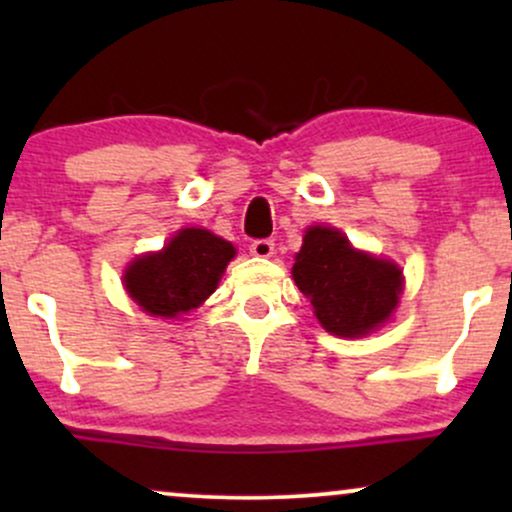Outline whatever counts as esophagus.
Wrapping results in <instances>:
<instances>
[{"mask_svg": "<svg viewBox=\"0 0 512 512\" xmlns=\"http://www.w3.org/2000/svg\"><path fill=\"white\" fill-rule=\"evenodd\" d=\"M250 252L255 257H272L274 255V240L269 238H260V240H252L250 243Z\"/></svg>", "mask_w": 512, "mask_h": 512, "instance_id": "esophagus-1", "label": "esophagus"}]
</instances>
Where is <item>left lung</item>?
Wrapping results in <instances>:
<instances>
[{
	"label": "left lung",
	"instance_id": "8db88e82",
	"mask_svg": "<svg viewBox=\"0 0 512 512\" xmlns=\"http://www.w3.org/2000/svg\"><path fill=\"white\" fill-rule=\"evenodd\" d=\"M293 281L322 327L339 337H361L383 325L402 293L397 264L354 250L344 233L327 226L305 231Z\"/></svg>",
	"mask_w": 512,
	"mask_h": 512
}]
</instances>
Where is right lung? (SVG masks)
Instances as JSON below:
<instances>
[{
	"instance_id": "right-lung-1",
	"label": "right lung",
	"mask_w": 512,
	"mask_h": 512,
	"mask_svg": "<svg viewBox=\"0 0 512 512\" xmlns=\"http://www.w3.org/2000/svg\"><path fill=\"white\" fill-rule=\"evenodd\" d=\"M236 248L204 228H185L156 255L129 264L125 286L149 315L178 317L214 293Z\"/></svg>"
}]
</instances>
